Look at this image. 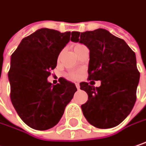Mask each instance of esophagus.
Listing matches in <instances>:
<instances>
[{
	"instance_id": "34e87169",
	"label": "esophagus",
	"mask_w": 146,
	"mask_h": 146,
	"mask_svg": "<svg viewBox=\"0 0 146 146\" xmlns=\"http://www.w3.org/2000/svg\"><path fill=\"white\" fill-rule=\"evenodd\" d=\"M75 85H76V87H77V88H78V89H79V88H80V85H79V83H75Z\"/></svg>"
}]
</instances>
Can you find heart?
<instances>
[{
    "mask_svg": "<svg viewBox=\"0 0 146 146\" xmlns=\"http://www.w3.org/2000/svg\"><path fill=\"white\" fill-rule=\"evenodd\" d=\"M82 46H84V45H82L81 44H75V45L73 46V49H74V51H75V50L78 49L79 48L82 47ZM78 76H79V73H71L70 74H68V78H69L70 79H76L77 78H78Z\"/></svg>",
    "mask_w": 146,
    "mask_h": 146,
    "instance_id": "1",
    "label": "heart"
}]
</instances>
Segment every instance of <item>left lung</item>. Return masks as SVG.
Masks as SVG:
<instances>
[{"label":"left lung","mask_w":146,"mask_h":146,"mask_svg":"<svg viewBox=\"0 0 146 146\" xmlns=\"http://www.w3.org/2000/svg\"><path fill=\"white\" fill-rule=\"evenodd\" d=\"M71 41L88 48V79L101 81L98 88L80 83V89L88 95L81 106L83 116L97 128L116 126L131 113L136 100L140 73L135 54L123 39L104 29L74 31Z\"/></svg>","instance_id":"1"}]
</instances>
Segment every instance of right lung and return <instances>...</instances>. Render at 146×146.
Here are the masks:
<instances>
[{"mask_svg": "<svg viewBox=\"0 0 146 146\" xmlns=\"http://www.w3.org/2000/svg\"><path fill=\"white\" fill-rule=\"evenodd\" d=\"M70 35L69 31L39 29L22 39L11 55L8 73L11 102L33 129L45 131L58 124L77 91L74 83L63 78L56 85L47 80Z\"/></svg>", "mask_w": 146, "mask_h": 146, "instance_id": "right-lung-1", "label": "right lung"}]
</instances>
